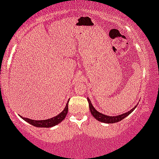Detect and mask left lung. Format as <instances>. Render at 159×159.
<instances>
[{
    "instance_id": "8db88e82",
    "label": "left lung",
    "mask_w": 159,
    "mask_h": 159,
    "mask_svg": "<svg viewBox=\"0 0 159 159\" xmlns=\"http://www.w3.org/2000/svg\"><path fill=\"white\" fill-rule=\"evenodd\" d=\"M88 102H89V110L91 111V113L93 116V118L95 119H97V120L99 122H102V123H118V122L124 119L125 118H126L127 116H128L129 114H130L132 111H133L135 108H137V106L138 105V103L137 104L136 106H134L133 108H132L129 110L128 112H126V113L121 114V115H118L116 116H106L105 114H103L100 113V112L97 111L96 109L93 107L92 102L89 98H87Z\"/></svg>"
}]
</instances>
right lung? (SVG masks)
<instances>
[{"label": "right lung", "mask_w": 159, "mask_h": 159, "mask_svg": "<svg viewBox=\"0 0 159 159\" xmlns=\"http://www.w3.org/2000/svg\"><path fill=\"white\" fill-rule=\"evenodd\" d=\"M69 100L67 101V103L66 104V107H65L64 110L62 111L61 113H60L58 115L53 117V118L46 119V120H32L27 118H23L22 116H20L24 120L27 122L28 123L32 125L33 126L37 127H52L53 126L59 124L61 122H62L66 118L67 116V111H68V102Z\"/></svg>", "instance_id": "right-lung-1"}]
</instances>
